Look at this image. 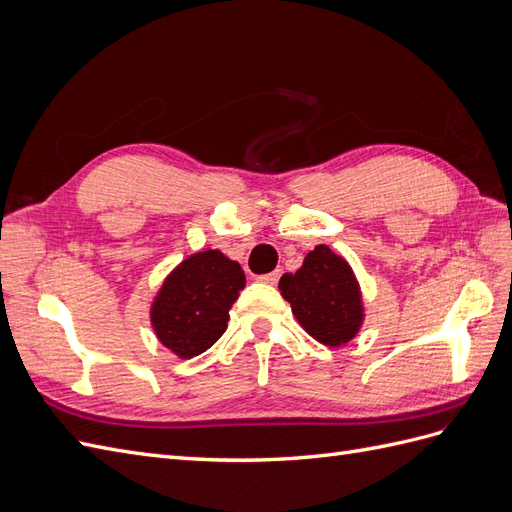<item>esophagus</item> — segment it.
Instances as JSON below:
<instances>
[{
    "mask_svg": "<svg viewBox=\"0 0 512 512\" xmlns=\"http://www.w3.org/2000/svg\"><path fill=\"white\" fill-rule=\"evenodd\" d=\"M280 275H282V271H271L267 275H260V282H265L269 286H275L277 282H280Z\"/></svg>",
    "mask_w": 512,
    "mask_h": 512,
    "instance_id": "esophagus-1",
    "label": "esophagus"
}]
</instances>
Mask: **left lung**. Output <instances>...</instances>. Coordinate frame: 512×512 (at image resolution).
I'll return each instance as SVG.
<instances>
[{"label": "left lung", "mask_w": 512, "mask_h": 512, "mask_svg": "<svg viewBox=\"0 0 512 512\" xmlns=\"http://www.w3.org/2000/svg\"><path fill=\"white\" fill-rule=\"evenodd\" d=\"M280 290L301 327L324 346H344L363 327L359 280L329 245H316L297 273H284Z\"/></svg>", "instance_id": "8db88e82"}]
</instances>
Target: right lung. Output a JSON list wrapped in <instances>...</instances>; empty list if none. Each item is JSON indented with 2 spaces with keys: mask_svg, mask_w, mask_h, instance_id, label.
Here are the masks:
<instances>
[{
  "mask_svg": "<svg viewBox=\"0 0 512 512\" xmlns=\"http://www.w3.org/2000/svg\"><path fill=\"white\" fill-rule=\"evenodd\" d=\"M245 288L239 262L220 250L196 252L166 275L151 303V327L179 359L209 350L228 327L230 307Z\"/></svg>",
  "mask_w": 512,
  "mask_h": 512,
  "instance_id": "add662e5",
  "label": "right lung"
}]
</instances>
